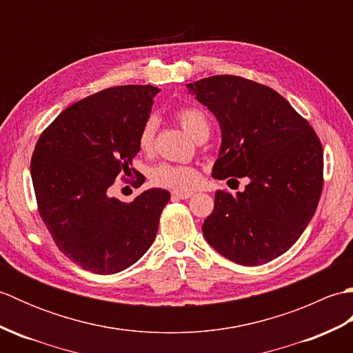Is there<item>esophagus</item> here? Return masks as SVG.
<instances>
[{"instance_id":"obj_1","label":"esophagus","mask_w":353,"mask_h":353,"mask_svg":"<svg viewBox=\"0 0 353 353\" xmlns=\"http://www.w3.org/2000/svg\"><path fill=\"white\" fill-rule=\"evenodd\" d=\"M171 196H172V199L186 200V199H190L192 196V192H190V191H172Z\"/></svg>"}]
</instances>
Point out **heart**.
<instances>
[{
    "label": "heart",
    "mask_w": 353,
    "mask_h": 353,
    "mask_svg": "<svg viewBox=\"0 0 353 353\" xmlns=\"http://www.w3.org/2000/svg\"><path fill=\"white\" fill-rule=\"evenodd\" d=\"M176 118L182 129L190 134L192 139H197L203 134H209L211 124L205 110L194 106L181 108L176 112ZM156 134V119L153 117L147 118L142 124L138 134V145L142 152L152 150ZM150 179L157 186L171 188L176 191H190L194 186H197L200 181V172L188 167V165H172V163H161L150 172Z\"/></svg>",
    "instance_id": "heart-1"
}]
</instances>
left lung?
Listing matches in <instances>:
<instances>
[{
    "label": "left lung",
    "mask_w": 353,
    "mask_h": 353,
    "mask_svg": "<svg viewBox=\"0 0 353 353\" xmlns=\"http://www.w3.org/2000/svg\"><path fill=\"white\" fill-rule=\"evenodd\" d=\"M219 119L214 179L245 177L235 196L215 192L201 230L224 258L261 265L281 256L308 226L323 188V150L310 123L272 88L238 76L186 85Z\"/></svg>",
    "instance_id": "1"
}]
</instances>
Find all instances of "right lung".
<instances>
[{"label":"right lung","instance_id":"add662e5","mask_svg":"<svg viewBox=\"0 0 353 353\" xmlns=\"http://www.w3.org/2000/svg\"><path fill=\"white\" fill-rule=\"evenodd\" d=\"M157 92L125 85L89 95L65 109L34 147L30 172L39 214L59 250L88 272H123L156 238L170 192L152 188L123 203L109 190L139 152Z\"/></svg>","mask_w":353,"mask_h":353}]
</instances>
